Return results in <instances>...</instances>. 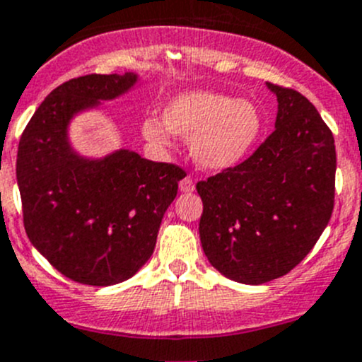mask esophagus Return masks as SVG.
<instances>
[{
    "label": "esophagus",
    "instance_id": "obj_1",
    "mask_svg": "<svg viewBox=\"0 0 362 362\" xmlns=\"http://www.w3.org/2000/svg\"><path fill=\"white\" fill-rule=\"evenodd\" d=\"M178 187H180L182 192H192L194 191V182H192L191 177H184L180 184H178Z\"/></svg>",
    "mask_w": 362,
    "mask_h": 362
}]
</instances>
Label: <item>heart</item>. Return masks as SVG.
Instances as JSON below:
<instances>
[{
  "label": "heart",
  "mask_w": 362,
  "mask_h": 362,
  "mask_svg": "<svg viewBox=\"0 0 362 362\" xmlns=\"http://www.w3.org/2000/svg\"><path fill=\"white\" fill-rule=\"evenodd\" d=\"M143 136L153 145H171L173 134L191 138L192 157L206 170L240 164L262 139L265 118L256 103L210 90H189L168 100L163 120H143Z\"/></svg>",
  "instance_id": "obj_1"
}]
</instances>
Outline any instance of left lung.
Instances as JSON below:
<instances>
[{"instance_id":"obj_1","label":"left lung","mask_w":362,"mask_h":362,"mask_svg":"<svg viewBox=\"0 0 362 362\" xmlns=\"http://www.w3.org/2000/svg\"><path fill=\"white\" fill-rule=\"evenodd\" d=\"M267 88L278 97L276 131L244 163L196 184L205 256L244 285L288 274L317 244L334 209L331 129L299 92Z\"/></svg>"}]
</instances>
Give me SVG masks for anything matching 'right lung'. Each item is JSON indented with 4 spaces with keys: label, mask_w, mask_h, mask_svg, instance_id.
Segmentation results:
<instances>
[{
    "label": "right lung",
    "mask_w": 362,
    "mask_h": 362,
    "mask_svg": "<svg viewBox=\"0 0 362 362\" xmlns=\"http://www.w3.org/2000/svg\"><path fill=\"white\" fill-rule=\"evenodd\" d=\"M138 74H90L54 88L24 129L17 185L28 238L72 281L110 286L148 262L184 171L117 150L83 157L69 141L76 115L124 95Z\"/></svg>",
    "instance_id": "add662e5"
}]
</instances>
